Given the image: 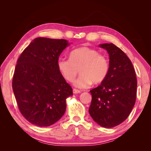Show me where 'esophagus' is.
<instances>
[{
	"label": "esophagus",
	"instance_id": "esophagus-1",
	"mask_svg": "<svg viewBox=\"0 0 151 151\" xmlns=\"http://www.w3.org/2000/svg\"><path fill=\"white\" fill-rule=\"evenodd\" d=\"M73 93L74 94H77V93H81L80 91L78 90V89H76V88H73Z\"/></svg>",
	"mask_w": 151,
	"mask_h": 151
}]
</instances>
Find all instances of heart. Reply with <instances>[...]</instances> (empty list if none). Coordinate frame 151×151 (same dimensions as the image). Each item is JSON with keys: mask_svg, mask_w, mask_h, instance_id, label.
Returning <instances> with one entry per match:
<instances>
[{"mask_svg": "<svg viewBox=\"0 0 151 151\" xmlns=\"http://www.w3.org/2000/svg\"><path fill=\"white\" fill-rule=\"evenodd\" d=\"M58 70L68 82L73 81L78 73L81 75L74 82L79 88H86L93 83H101L109 71V61L105 55L97 50L86 47L75 48L70 52V58H60Z\"/></svg>", "mask_w": 151, "mask_h": 151, "instance_id": "heart-1", "label": "heart"}]
</instances>
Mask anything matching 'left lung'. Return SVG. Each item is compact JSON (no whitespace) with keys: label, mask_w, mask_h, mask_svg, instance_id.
Returning a JSON list of instances; mask_svg holds the SVG:
<instances>
[{"label":"left lung","mask_w":151,"mask_h":151,"mask_svg":"<svg viewBox=\"0 0 151 151\" xmlns=\"http://www.w3.org/2000/svg\"><path fill=\"white\" fill-rule=\"evenodd\" d=\"M99 47L109 54V71L106 78L92 94L89 113L101 127L111 128L127 119L135 104L137 80L131 60L112 43Z\"/></svg>","instance_id":"left-lung-1"}]
</instances>
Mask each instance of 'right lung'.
Listing matches in <instances>:
<instances>
[{
	"mask_svg": "<svg viewBox=\"0 0 151 151\" xmlns=\"http://www.w3.org/2000/svg\"><path fill=\"white\" fill-rule=\"evenodd\" d=\"M68 45L65 39L36 38L17 60L12 90L20 112L32 124L50 126L65 114L73 89L57 63Z\"/></svg>",
	"mask_w": 151,
	"mask_h": 151,
	"instance_id": "right-lung-1",
	"label": "right lung"
}]
</instances>
